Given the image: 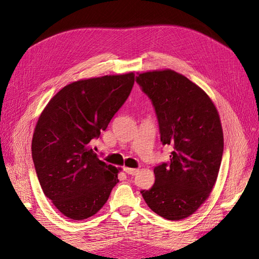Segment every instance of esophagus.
Here are the masks:
<instances>
[{
    "label": "esophagus",
    "mask_w": 259,
    "mask_h": 259,
    "mask_svg": "<svg viewBox=\"0 0 259 259\" xmlns=\"http://www.w3.org/2000/svg\"><path fill=\"white\" fill-rule=\"evenodd\" d=\"M123 170H124V171H125L126 174H128V175H133V176H135V175H137V174L139 172V169H135V168L124 167Z\"/></svg>",
    "instance_id": "34e87169"
}]
</instances>
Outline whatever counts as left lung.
<instances>
[{
	"instance_id": "left-lung-1",
	"label": "left lung",
	"mask_w": 259,
	"mask_h": 259,
	"mask_svg": "<svg viewBox=\"0 0 259 259\" xmlns=\"http://www.w3.org/2000/svg\"><path fill=\"white\" fill-rule=\"evenodd\" d=\"M137 82L155 107L169 163L153 168L155 184L141 194L152 211L181 221L205 202L218 177L224 151L221 118L200 87L174 70L138 73Z\"/></svg>"
}]
</instances>
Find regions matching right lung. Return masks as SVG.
Segmentation results:
<instances>
[{
	"mask_svg": "<svg viewBox=\"0 0 259 259\" xmlns=\"http://www.w3.org/2000/svg\"><path fill=\"white\" fill-rule=\"evenodd\" d=\"M135 73L82 79L62 88L43 109L32 158L45 195L73 221L96 214L118 183L119 169L100 160L91 141L129 97Z\"/></svg>",
	"mask_w": 259,
	"mask_h": 259,
	"instance_id": "1",
	"label": "right lung"
}]
</instances>
